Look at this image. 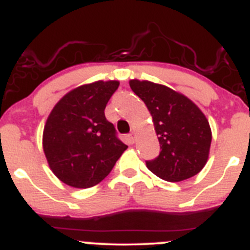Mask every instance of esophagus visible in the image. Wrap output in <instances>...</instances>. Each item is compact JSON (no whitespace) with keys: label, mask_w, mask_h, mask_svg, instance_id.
I'll list each match as a JSON object with an SVG mask.
<instances>
[{"label":"esophagus","mask_w":250,"mask_h":250,"mask_svg":"<svg viewBox=\"0 0 250 250\" xmlns=\"http://www.w3.org/2000/svg\"><path fill=\"white\" fill-rule=\"evenodd\" d=\"M135 137H137V135H135V132H130L129 134H128V138H129V142L130 143H134L135 142Z\"/></svg>","instance_id":"obj_1"}]
</instances>
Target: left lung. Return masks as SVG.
<instances>
[{
  "label": "left lung",
  "instance_id": "obj_1",
  "mask_svg": "<svg viewBox=\"0 0 250 250\" xmlns=\"http://www.w3.org/2000/svg\"><path fill=\"white\" fill-rule=\"evenodd\" d=\"M129 85L151 113L159 138L161 151L146 161L147 168L168 182L199 173L211 144V129L204 113L189 99L161 84L133 79Z\"/></svg>",
  "mask_w": 250,
  "mask_h": 250
}]
</instances>
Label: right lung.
<instances>
[{"label": "right lung", "mask_w": 250, "mask_h": 250, "mask_svg": "<svg viewBox=\"0 0 250 250\" xmlns=\"http://www.w3.org/2000/svg\"><path fill=\"white\" fill-rule=\"evenodd\" d=\"M120 83L85 84L61 99L43 128L42 145L50 168L74 188L100 183L127 145L105 117V107Z\"/></svg>", "instance_id": "obj_1"}]
</instances>
